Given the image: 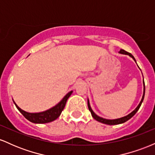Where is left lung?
I'll list each match as a JSON object with an SVG mask.
<instances>
[{
  "instance_id": "1",
  "label": "left lung",
  "mask_w": 155,
  "mask_h": 155,
  "mask_svg": "<svg viewBox=\"0 0 155 155\" xmlns=\"http://www.w3.org/2000/svg\"><path fill=\"white\" fill-rule=\"evenodd\" d=\"M119 53H120V54H122L128 55V56L130 57V58H132L134 60V61L136 63V59H135L134 57H133V55L130 54V53L127 52V51H124V50H123V49H120V51H119ZM138 68H139V67H138ZM143 96H142L141 101H140V102L139 103V104L138 105V106H137V107L135 108V109L133 110L132 112H131V113H130L129 114L127 115V116H124L123 117H121V118L114 119V120H108V119H105V118H103V117H101L97 116V115L96 114L95 112L92 111L91 106H90V101H89V99H87L88 108H89V110H90V112H91V114H92V117H93V118L95 119V120L98 121V122H101V123L106 124H110V125H114V124H122V123H124V122H127V120H129L130 119L132 118V117L134 116L135 114H136V113L138 111V109H139V108L140 107V106H141V104H142V102H143V98H144V95H145V84H144V81H143Z\"/></svg>"
}]
</instances>
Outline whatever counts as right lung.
Segmentation results:
<instances>
[{
	"mask_svg": "<svg viewBox=\"0 0 155 155\" xmlns=\"http://www.w3.org/2000/svg\"><path fill=\"white\" fill-rule=\"evenodd\" d=\"M73 90L68 92V93L63 97V98L58 103V104L55 105L54 106L51 107L49 109L46 110L44 111L41 112H37V113H30V112H27L22 108H20L16 104V103L14 101V104H15L16 107L17 109L20 111V113L24 116L30 122H33L35 124H44L48 123V122H51L58 119L61 114L62 111H63V108H65V104H66L67 100L68 97H70L71 95L72 94Z\"/></svg>",
	"mask_w": 155,
	"mask_h": 155,
	"instance_id": "add662e5",
	"label": "right lung"
}]
</instances>
